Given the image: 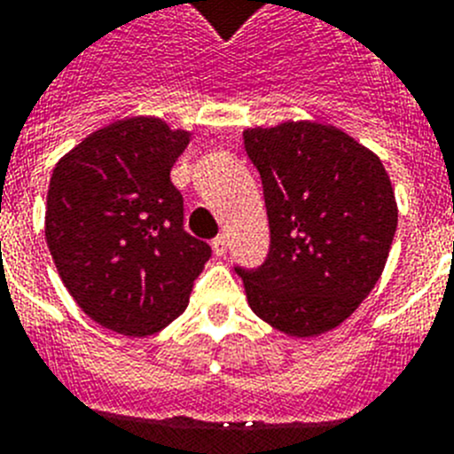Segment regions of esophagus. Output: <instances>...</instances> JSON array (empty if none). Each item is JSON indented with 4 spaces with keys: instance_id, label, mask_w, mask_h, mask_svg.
<instances>
[{
    "instance_id": "obj_1",
    "label": "esophagus",
    "mask_w": 454,
    "mask_h": 454,
    "mask_svg": "<svg viewBox=\"0 0 454 454\" xmlns=\"http://www.w3.org/2000/svg\"><path fill=\"white\" fill-rule=\"evenodd\" d=\"M212 249H215L216 255H226V251H228V238H226V235H216V238L212 239Z\"/></svg>"
}]
</instances>
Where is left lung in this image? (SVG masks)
<instances>
[{
	"label": "left lung",
	"instance_id": "left-lung-1",
	"mask_svg": "<svg viewBox=\"0 0 454 454\" xmlns=\"http://www.w3.org/2000/svg\"><path fill=\"white\" fill-rule=\"evenodd\" d=\"M270 219L258 270L235 267L260 320L287 336L336 329L380 281L397 228L384 164L333 125L244 129Z\"/></svg>",
	"mask_w": 454,
	"mask_h": 454
}]
</instances>
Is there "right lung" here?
Returning a JSON list of instances; mask_svg holds the SVG:
<instances>
[{"label":"right lung","mask_w":454,"mask_h":454,"mask_svg":"<svg viewBox=\"0 0 454 454\" xmlns=\"http://www.w3.org/2000/svg\"><path fill=\"white\" fill-rule=\"evenodd\" d=\"M189 132L153 116L98 129L63 155L47 189L45 239L63 286L105 329L151 336L189 303L210 244L184 231L171 168Z\"/></svg>","instance_id":"add662e5"}]
</instances>
